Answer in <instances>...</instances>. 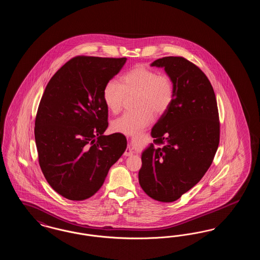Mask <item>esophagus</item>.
Masks as SVG:
<instances>
[{"instance_id":"esophagus-1","label":"esophagus","mask_w":260,"mask_h":260,"mask_svg":"<svg viewBox=\"0 0 260 260\" xmlns=\"http://www.w3.org/2000/svg\"><path fill=\"white\" fill-rule=\"evenodd\" d=\"M133 154H134V152H133V148L131 146H128L127 148L125 149V152H124V156H132Z\"/></svg>"}]
</instances>
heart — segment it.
<instances>
[{
	"instance_id": "1",
	"label": "heart",
	"mask_w": 260,
	"mask_h": 260,
	"mask_svg": "<svg viewBox=\"0 0 260 260\" xmlns=\"http://www.w3.org/2000/svg\"><path fill=\"white\" fill-rule=\"evenodd\" d=\"M137 93V111L127 112L112 123V129L124 135H136L154 119V113L161 116L170 109L175 95L173 78L168 74L138 65L103 87V100L114 114L122 110L125 94Z\"/></svg>"
}]
</instances>
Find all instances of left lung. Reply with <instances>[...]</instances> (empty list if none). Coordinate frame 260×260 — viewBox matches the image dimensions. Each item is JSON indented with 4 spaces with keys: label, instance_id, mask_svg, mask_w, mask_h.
I'll use <instances>...</instances> for the list:
<instances>
[{
    "label": "left lung",
    "instance_id": "obj_1",
    "mask_svg": "<svg viewBox=\"0 0 260 260\" xmlns=\"http://www.w3.org/2000/svg\"><path fill=\"white\" fill-rule=\"evenodd\" d=\"M151 66L173 78L175 95L170 109L152 128L155 147L142 153L138 173L143 191L171 203L196 185L207 173L219 144L217 102L208 77L182 56H166Z\"/></svg>",
    "mask_w": 260,
    "mask_h": 260
}]
</instances>
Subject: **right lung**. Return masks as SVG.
<instances>
[{
	"instance_id": "1",
	"label": "right lung",
	"mask_w": 260,
	"mask_h": 260,
	"mask_svg": "<svg viewBox=\"0 0 260 260\" xmlns=\"http://www.w3.org/2000/svg\"><path fill=\"white\" fill-rule=\"evenodd\" d=\"M125 57L79 55L51 77L38 107L35 140L41 170L64 198L83 201L103 184L126 148V139L108 127L103 87Z\"/></svg>"
}]
</instances>
